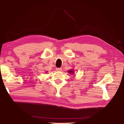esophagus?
<instances>
[{"label": "esophagus", "mask_w": 124, "mask_h": 124, "mask_svg": "<svg viewBox=\"0 0 124 124\" xmlns=\"http://www.w3.org/2000/svg\"><path fill=\"white\" fill-rule=\"evenodd\" d=\"M56 70L58 71H61L62 70V68H57Z\"/></svg>", "instance_id": "esophagus-1"}]
</instances>
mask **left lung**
<instances>
[{
	"mask_svg": "<svg viewBox=\"0 0 124 124\" xmlns=\"http://www.w3.org/2000/svg\"><path fill=\"white\" fill-rule=\"evenodd\" d=\"M68 72H69V74H73L74 73L73 69H71V70H69L68 71Z\"/></svg>",
	"mask_w": 124,
	"mask_h": 124,
	"instance_id": "obj_1",
	"label": "left lung"
}]
</instances>
